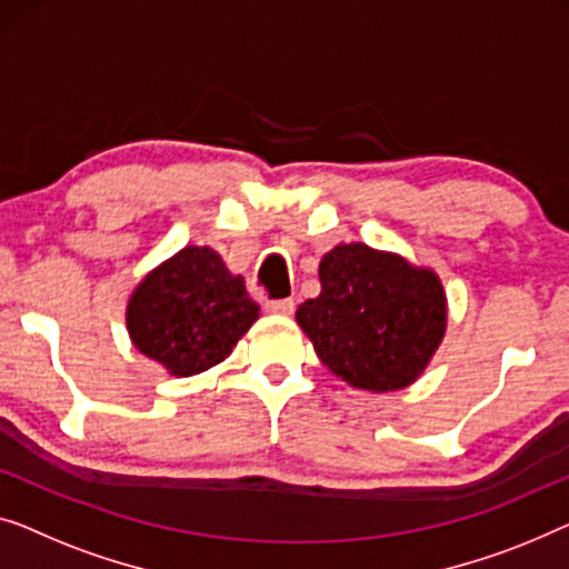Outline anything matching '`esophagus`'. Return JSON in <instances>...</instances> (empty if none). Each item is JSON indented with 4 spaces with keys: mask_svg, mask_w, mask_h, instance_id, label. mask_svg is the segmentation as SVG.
<instances>
[{
    "mask_svg": "<svg viewBox=\"0 0 569 569\" xmlns=\"http://www.w3.org/2000/svg\"><path fill=\"white\" fill-rule=\"evenodd\" d=\"M266 309L270 311V315L288 317V315H293L296 303H293V299H273V301H266Z\"/></svg>",
    "mask_w": 569,
    "mask_h": 569,
    "instance_id": "1",
    "label": "esophagus"
}]
</instances>
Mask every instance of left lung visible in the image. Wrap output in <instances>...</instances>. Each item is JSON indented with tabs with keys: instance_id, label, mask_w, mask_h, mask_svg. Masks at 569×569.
<instances>
[{
	"instance_id": "obj_1",
	"label": "left lung",
	"mask_w": 569,
	"mask_h": 569,
	"mask_svg": "<svg viewBox=\"0 0 569 569\" xmlns=\"http://www.w3.org/2000/svg\"><path fill=\"white\" fill-rule=\"evenodd\" d=\"M319 283L296 322L335 376L356 389L395 391L426 371L446 332V293L433 270L353 242L325 254Z\"/></svg>"
}]
</instances>
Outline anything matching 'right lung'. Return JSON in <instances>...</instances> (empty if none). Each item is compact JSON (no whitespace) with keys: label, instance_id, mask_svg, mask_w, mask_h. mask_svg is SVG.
I'll use <instances>...</instances> for the list:
<instances>
[{"label":"right lung","instance_id":"obj_1","mask_svg":"<svg viewBox=\"0 0 569 569\" xmlns=\"http://www.w3.org/2000/svg\"><path fill=\"white\" fill-rule=\"evenodd\" d=\"M260 317L242 276H231L211 247H186L157 266L128 299L133 346L172 376L221 363Z\"/></svg>","mask_w":569,"mask_h":569}]
</instances>
